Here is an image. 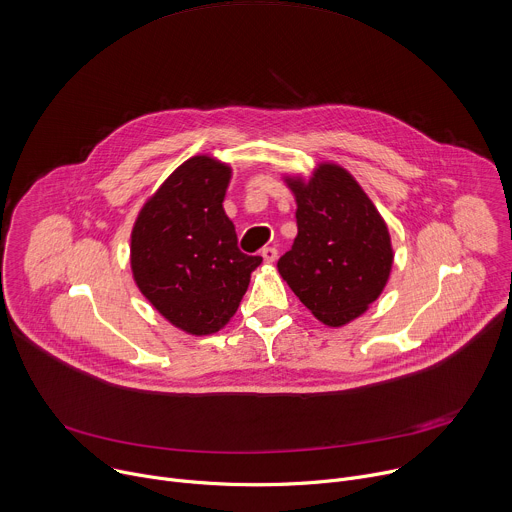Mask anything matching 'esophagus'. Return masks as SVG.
<instances>
[{
	"label": "esophagus",
	"mask_w": 512,
	"mask_h": 512,
	"mask_svg": "<svg viewBox=\"0 0 512 512\" xmlns=\"http://www.w3.org/2000/svg\"><path fill=\"white\" fill-rule=\"evenodd\" d=\"M261 257H263L265 263H273L277 259V249L275 247H263Z\"/></svg>",
	"instance_id": "34e87169"
}]
</instances>
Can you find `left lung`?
<instances>
[{
	"label": "left lung",
	"mask_w": 512,
	"mask_h": 512,
	"mask_svg": "<svg viewBox=\"0 0 512 512\" xmlns=\"http://www.w3.org/2000/svg\"><path fill=\"white\" fill-rule=\"evenodd\" d=\"M285 181L297 203V237L277 269L319 321L346 325L388 283L394 261L388 227L342 166L325 162L307 183Z\"/></svg>",
	"instance_id": "obj_1"
}]
</instances>
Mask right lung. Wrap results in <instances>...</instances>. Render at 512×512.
<instances>
[{"mask_svg":"<svg viewBox=\"0 0 512 512\" xmlns=\"http://www.w3.org/2000/svg\"><path fill=\"white\" fill-rule=\"evenodd\" d=\"M231 166L193 156L140 209L130 237L132 275L142 295L175 327L207 335L237 311L261 265L237 247L223 201Z\"/></svg>","mask_w":512,"mask_h":512,"instance_id":"add662e5","label":"right lung"}]
</instances>
